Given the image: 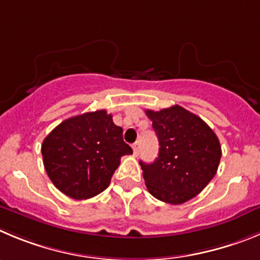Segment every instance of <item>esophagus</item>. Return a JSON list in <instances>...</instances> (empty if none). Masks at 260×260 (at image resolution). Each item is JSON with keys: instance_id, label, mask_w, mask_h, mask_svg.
I'll list each match as a JSON object with an SVG mask.
<instances>
[{"instance_id": "34e87169", "label": "esophagus", "mask_w": 260, "mask_h": 260, "mask_svg": "<svg viewBox=\"0 0 260 260\" xmlns=\"http://www.w3.org/2000/svg\"><path fill=\"white\" fill-rule=\"evenodd\" d=\"M133 151H134V154L137 156L138 152H139V142H135L134 144H133Z\"/></svg>"}]
</instances>
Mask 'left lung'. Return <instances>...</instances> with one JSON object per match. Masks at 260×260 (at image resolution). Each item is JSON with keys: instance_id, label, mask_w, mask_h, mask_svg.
<instances>
[{"instance_id": "obj_1", "label": "left lung", "mask_w": 260, "mask_h": 260, "mask_svg": "<svg viewBox=\"0 0 260 260\" xmlns=\"http://www.w3.org/2000/svg\"><path fill=\"white\" fill-rule=\"evenodd\" d=\"M158 138V157L139 161L149 193L171 205L187 202L209 184L218 170L222 148L215 133L180 106L147 109Z\"/></svg>"}]
</instances>
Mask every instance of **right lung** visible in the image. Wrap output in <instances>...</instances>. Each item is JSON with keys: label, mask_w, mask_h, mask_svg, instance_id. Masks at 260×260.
<instances>
[{"label": "right lung", "mask_w": 260, "mask_h": 260, "mask_svg": "<svg viewBox=\"0 0 260 260\" xmlns=\"http://www.w3.org/2000/svg\"><path fill=\"white\" fill-rule=\"evenodd\" d=\"M41 152L54 185L71 199L86 200L108 187L121 157L133 149L112 114L101 109L59 123L44 139Z\"/></svg>", "instance_id": "obj_1"}]
</instances>
